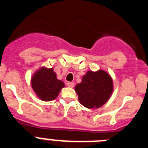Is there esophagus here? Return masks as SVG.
<instances>
[{"mask_svg": "<svg viewBox=\"0 0 148 148\" xmlns=\"http://www.w3.org/2000/svg\"><path fill=\"white\" fill-rule=\"evenodd\" d=\"M66 85H67L69 87H73L75 84H74V83H73V82H68V83L66 84Z\"/></svg>", "mask_w": 148, "mask_h": 148, "instance_id": "esophagus-1", "label": "esophagus"}]
</instances>
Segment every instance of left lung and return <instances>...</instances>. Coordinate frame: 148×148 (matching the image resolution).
<instances>
[{
  "label": "left lung",
  "instance_id": "left-lung-1",
  "mask_svg": "<svg viewBox=\"0 0 148 148\" xmlns=\"http://www.w3.org/2000/svg\"><path fill=\"white\" fill-rule=\"evenodd\" d=\"M75 90L82 105L89 109L99 108L109 100L113 90V80L104 70L88 71Z\"/></svg>",
  "mask_w": 148,
  "mask_h": 148
}]
</instances>
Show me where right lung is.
<instances>
[{
    "mask_svg": "<svg viewBox=\"0 0 148 148\" xmlns=\"http://www.w3.org/2000/svg\"><path fill=\"white\" fill-rule=\"evenodd\" d=\"M32 87L41 100L49 101L56 99L64 84L56 77L53 68L41 67L35 73L31 81Z\"/></svg>",
    "mask_w": 148,
    "mask_h": 148,
    "instance_id": "right-lung-1",
    "label": "right lung"
}]
</instances>
